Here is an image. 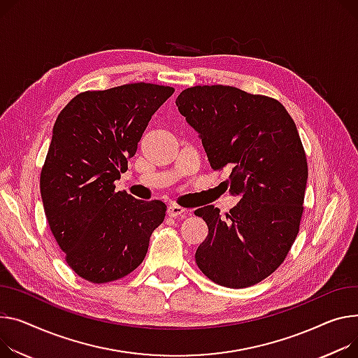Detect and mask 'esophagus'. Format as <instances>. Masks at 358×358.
Masks as SVG:
<instances>
[{
	"label": "esophagus",
	"instance_id": "1",
	"mask_svg": "<svg viewBox=\"0 0 358 358\" xmlns=\"http://www.w3.org/2000/svg\"><path fill=\"white\" fill-rule=\"evenodd\" d=\"M166 214H169L170 217H185L187 216V208L178 206V204H170L166 207Z\"/></svg>",
	"mask_w": 358,
	"mask_h": 358
}]
</instances>
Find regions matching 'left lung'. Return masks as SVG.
Instances as JSON below:
<instances>
[{"instance_id":"1","label":"left lung","mask_w":358,"mask_h":358,"mask_svg":"<svg viewBox=\"0 0 358 358\" xmlns=\"http://www.w3.org/2000/svg\"><path fill=\"white\" fill-rule=\"evenodd\" d=\"M176 105L242 199L226 217L214 206L194 211L208 227L197 266L222 287H252L280 266L299 231L308 164L296 125L276 99L233 86L188 87Z\"/></svg>"}]
</instances>
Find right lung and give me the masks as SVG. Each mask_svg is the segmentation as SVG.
I'll return each instance as SVG.
<instances>
[{"mask_svg":"<svg viewBox=\"0 0 358 358\" xmlns=\"http://www.w3.org/2000/svg\"><path fill=\"white\" fill-rule=\"evenodd\" d=\"M174 87L129 83L82 92L59 113L40 174L43 207L67 265L80 278L121 279L144 260L166 206L116 192L151 116Z\"/></svg>","mask_w":358,"mask_h":358,"instance_id":"right-lung-1","label":"right lung"}]
</instances>
